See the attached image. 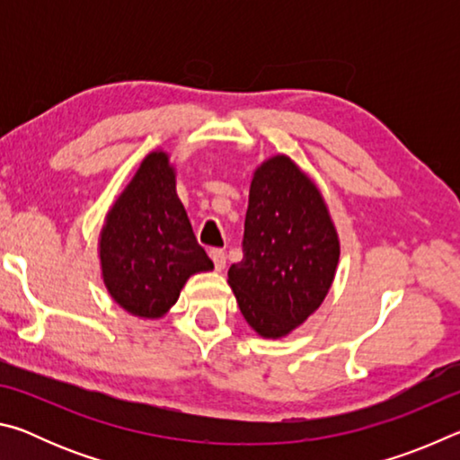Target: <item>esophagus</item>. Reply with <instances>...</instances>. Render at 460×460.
Wrapping results in <instances>:
<instances>
[{
  "label": "esophagus",
  "instance_id": "obj_1",
  "mask_svg": "<svg viewBox=\"0 0 460 460\" xmlns=\"http://www.w3.org/2000/svg\"><path fill=\"white\" fill-rule=\"evenodd\" d=\"M208 255H211V260L215 263V270L221 271L225 268V263H227V255H225V252L219 247H213L211 252H208Z\"/></svg>",
  "mask_w": 460,
  "mask_h": 460
}]
</instances>
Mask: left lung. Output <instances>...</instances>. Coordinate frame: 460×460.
<instances>
[{
  "label": "left lung",
  "mask_w": 460,
  "mask_h": 460,
  "mask_svg": "<svg viewBox=\"0 0 460 460\" xmlns=\"http://www.w3.org/2000/svg\"><path fill=\"white\" fill-rule=\"evenodd\" d=\"M229 268L241 314L261 337H284L323 305L339 263V237L313 181L286 155L258 168Z\"/></svg>",
  "instance_id": "left-lung-1"
}]
</instances>
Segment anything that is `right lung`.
<instances>
[{
  "label": "right lung",
  "instance_id": "1",
  "mask_svg": "<svg viewBox=\"0 0 460 460\" xmlns=\"http://www.w3.org/2000/svg\"><path fill=\"white\" fill-rule=\"evenodd\" d=\"M101 268L111 298L136 316L158 318L186 279L213 270L176 194L164 152H152L107 215Z\"/></svg>",
  "mask_w": 460,
  "mask_h": 460
}]
</instances>
